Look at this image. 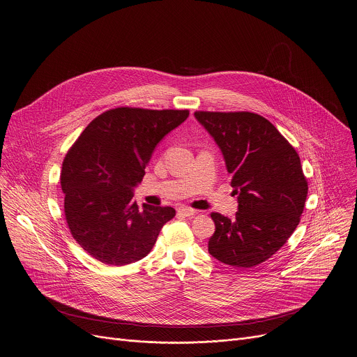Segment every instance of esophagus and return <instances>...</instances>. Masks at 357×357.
<instances>
[{"label":"esophagus","instance_id":"esophagus-1","mask_svg":"<svg viewBox=\"0 0 357 357\" xmlns=\"http://www.w3.org/2000/svg\"><path fill=\"white\" fill-rule=\"evenodd\" d=\"M196 213H197L196 210H193V208H189V207H181V208L178 210V214L182 215V216H188V218L193 216V215L196 214Z\"/></svg>","mask_w":357,"mask_h":357}]
</instances>
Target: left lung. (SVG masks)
I'll return each mask as SVG.
<instances>
[{"instance_id": "left-lung-1", "label": "left lung", "mask_w": 357, "mask_h": 357, "mask_svg": "<svg viewBox=\"0 0 357 357\" xmlns=\"http://www.w3.org/2000/svg\"><path fill=\"white\" fill-rule=\"evenodd\" d=\"M195 117L220 149L238 203L233 219L211 214L208 252L234 268L259 265L284 245L303 213L307 182L299 155L259 114L196 112Z\"/></svg>"}]
</instances>
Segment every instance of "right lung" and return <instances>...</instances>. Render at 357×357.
<instances>
[{"label":"right lung","instance_id":"right-lung-1","mask_svg":"<svg viewBox=\"0 0 357 357\" xmlns=\"http://www.w3.org/2000/svg\"><path fill=\"white\" fill-rule=\"evenodd\" d=\"M189 117L188 110L119 107L98 116L65 157L61 185L74 240L106 265L144 258L172 207L143 204L134 189L144 176L157 144Z\"/></svg>","mask_w":357,"mask_h":357}]
</instances>
